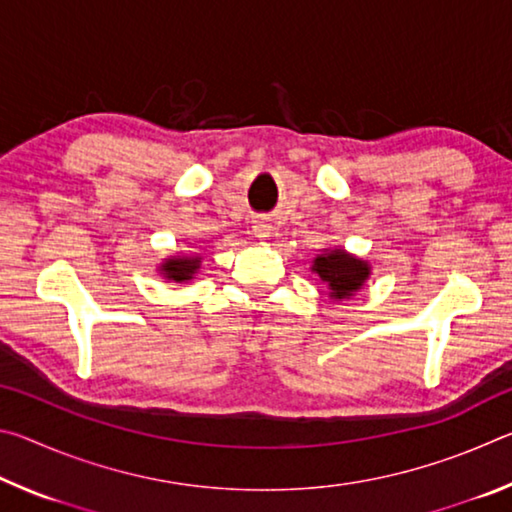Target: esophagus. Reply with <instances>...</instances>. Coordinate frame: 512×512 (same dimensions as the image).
Segmentation results:
<instances>
[{"label": "esophagus", "instance_id": "esophagus-1", "mask_svg": "<svg viewBox=\"0 0 512 512\" xmlns=\"http://www.w3.org/2000/svg\"><path fill=\"white\" fill-rule=\"evenodd\" d=\"M253 232H255L257 239H268V237H271V223L264 221V219L262 221H255Z\"/></svg>", "mask_w": 512, "mask_h": 512}]
</instances>
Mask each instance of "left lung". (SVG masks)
Returning <instances> with one entry per match:
<instances>
[{
  "label": "left lung",
  "mask_w": 512,
  "mask_h": 512,
  "mask_svg": "<svg viewBox=\"0 0 512 512\" xmlns=\"http://www.w3.org/2000/svg\"><path fill=\"white\" fill-rule=\"evenodd\" d=\"M311 271L318 273L320 280L327 282L329 296L334 300H343L363 287V282L370 277V264L345 253L343 248H329L314 259Z\"/></svg>",
  "instance_id": "left-lung-1"
}]
</instances>
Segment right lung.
<instances>
[{
    "label": "right lung",
    "mask_w": 512,
    "mask_h": 512,
    "mask_svg": "<svg viewBox=\"0 0 512 512\" xmlns=\"http://www.w3.org/2000/svg\"><path fill=\"white\" fill-rule=\"evenodd\" d=\"M198 268H201V257H169L160 264L162 277L173 282H187L196 275Z\"/></svg>",
    "instance_id": "obj_1"
}]
</instances>
